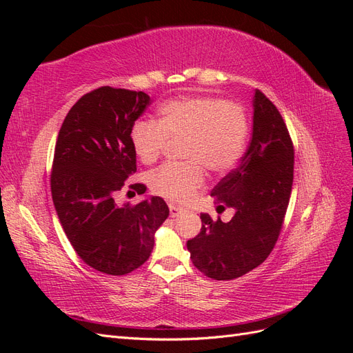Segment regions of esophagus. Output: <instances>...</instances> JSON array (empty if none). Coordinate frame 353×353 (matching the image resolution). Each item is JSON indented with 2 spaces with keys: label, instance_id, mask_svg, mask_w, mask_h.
<instances>
[{
  "label": "esophagus",
  "instance_id": "esophagus-1",
  "mask_svg": "<svg viewBox=\"0 0 353 353\" xmlns=\"http://www.w3.org/2000/svg\"><path fill=\"white\" fill-rule=\"evenodd\" d=\"M169 212H170V216L175 218V216L179 215L181 212H183V209H181V208L176 206V205H174V203H169Z\"/></svg>",
  "mask_w": 353,
  "mask_h": 353
}]
</instances>
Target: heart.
I'll list each match as a JSON object with an SVG mask.
<instances>
[{
	"label": "heart",
	"mask_w": 353,
	"mask_h": 353,
	"mask_svg": "<svg viewBox=\"0 0 353 353\" xmlns=\"http://www.w3.org/2000/svg\"><path fill=\"white\" fill-rule=\"evenodd\" d=\"M248 137L249 121L240 105L194 95L163 103L156 121H135L130 144L141 163L152 165L168 141H183L179 157L188 163L159 168L150 175V187L170 201L184 203L203 184L201 166L216 175L228 172L241 159Z\"/></svg>",
	"instance_id": "heart-1"
}]
</instances>
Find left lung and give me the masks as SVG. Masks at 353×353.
Wrapping results in <instances>:
<instances>
[{
  "label": "left lung",
  "instance_id": "8db88e82",
  "mask_svg": "<svg viewBox=\"0 0 353 353\" xmlns=\"http://www.w3.org/2000/svg\"><path fill=\"white\" fill-rule=\"evenodd\" d=\"M294 150L283 117L265 95L253 94L252 140L239 168L212 190L216 212L236 210L230 222L200 213L201 230L187 241L196 268L213 280H234L259 266L280 236L293 185Z\"/></svg>",
  "mask_w": 353,
  "mask_h": 353
}]
</instances>
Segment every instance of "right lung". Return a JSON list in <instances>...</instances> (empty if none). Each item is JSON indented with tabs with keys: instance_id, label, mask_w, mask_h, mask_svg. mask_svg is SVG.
<instances>
[{
	"instance_id": "1",
	"label": "right lung",
	"mask_w": 353,
	"mask_h": 353,
	"mask_svg": "<svg viewBox=\"0 0 353 353\" xmlns=\"http://www.w3.org/2000/svg\"><path fill=\"white\" fill-rule=\"evenodd\" d=\"M148 104L143 91L97 88L73 104L57 137L51 170L57 216L79 258L103 274L125 275L141 266L169 216L156 196L135 206L114 201L137 172L130 130ZM135 188L145 193L143 184Z\"/></svg>"
}]
</instances>
